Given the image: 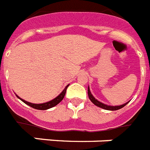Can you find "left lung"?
I'll return each mask as SVG.
<instances>
[{"mask_svg": "<svg viewBox=\"0 0 150 150\" xmlns=\"http://www.w3.org/2000/svg\"><path fill=\"white\" fill-rule=\"evenodd\" d=\"M88 96H89V98H90V100L92 101V102L95 105L98 106V107H100L101 108H104V109H105V110H111V111H115V110H118V109H120V108H123L124 106L127 105V104H128V102L125 103V104H123L122 105H117V106H111V105H105V104H103V103L100 102V101H98L97 99H95V98L92 95V93L90 92V88L88 86Z\"/></svg>", "mask_w": 150, "mask_h": 150, "instance_id": "8db88e82", "label": "left lung"}]
</instances>
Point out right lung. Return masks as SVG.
Instances as JSON below:
<instances>
[{
	"label": "right lung",
	"mask_w": 150,
	"mask_h": 150,
	"mask_svg": "<svg viewBox=\"0 0 150 150\" xmlns=\"http://www.w3.org/2000/svg\"><path fill=\"white\" fill-rule=\"evenodd\" d=\"M68 86L69 85H67V86L64 89V90H63L62 92H61L59 95L57 96V98H54L53 100H50V101H48V102L42 103V104H33V103L26 101V100H24L23 99H22V98H19V96H17V95L16 96H17V98H19L23 102H24L26 105L30 106V107H32L33 108L38 109V110H46V109L51 108H52V107H54V106L57 105H58V104H59V103H60L63 99H64L65 93H66V90H67V88L68 87Z\"/></svg>",
	"instance_id": "add662e5"
}]
</instances>
